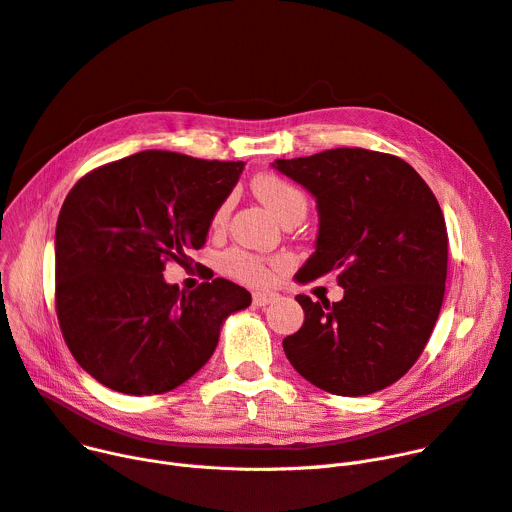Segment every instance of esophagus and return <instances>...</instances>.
Instances as JSON below:
<instances>
[{
    "label": "esophagus",
    "instance_id": "34e87169",
    "mask_svg": "<svg viewBox=\"0 0 512 512\" xmlns=\"http://www.w3.org/2000/svg\"><path fill=\"white\" fill-rule=\"evenodd\" d=\"M276 300H278V294H274V292H255L253 294V304L255 306H267V304L276 302Z\"/></svg>",
    "mask_w": 512,
    "mask_h": 512
}]
</instances>
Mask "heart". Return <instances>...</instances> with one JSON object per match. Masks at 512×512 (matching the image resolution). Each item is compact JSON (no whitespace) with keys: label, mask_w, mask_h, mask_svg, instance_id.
<instances>
[{"label":"heart","mask_w":512,"mask_h":512,"mask_svg":"<svg viewBox=\"0 0 512 512\" xmlns=\"http://www.w3.org/2000/svg\"><path fill=\"white\" fill-rule=\"evenodd\" d=\"M255 195L265 203L267 210L274 214L282 224L298 218L302 220L306 214V208H309V201H306V195L288 179L274 175V173H261L253 179L251 183ZM228 214V203L218 210L216 214V224H220ZM284 261H265L261 257H255L247 251L241 249H232L224 253L222 257V269L226 274L238 282H245L249 286H265L274 278V271L282 269Z\"/></svg>","instance_id":"heart-1"}]
</instances>
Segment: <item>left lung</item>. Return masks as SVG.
Instances as JSON below:
<instances>
[{"label":"left lung","mask_w":512,"mask_h":512,"mask_svg":"<svg viewBox=\"0 0 512 512\" xmlns=\"http://www.w3.org/2000/svg\"><path fill=\"white\" fill-rule=\"evenodd\" d=\"M274 166L319 210L317 251L296 274H333L344 298L298 294L302 327L284 339L300 377L346 397L381 391L424 352L445 298L449 236L438 201L405 160L335 148Z\"/></svg>","instance_id":"1"}]
</instances>
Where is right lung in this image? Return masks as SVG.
Instances as JSON below:
<instances>
[{
  "label": "right lung",
  "mask_w": 512,
  "mask_h": 512,
  "mask_svg": "<svg viewBox=\"0 0 512 512\" xmlns=\"http://www.w3.org/2000/svg\"><path fill=\"white\" fill-rule=\"evenodd\" d=\"M245 162L146 150L84 175L55 228V309L67 348L105 387L158 395L210 360L224 319L251 294L230 280L191 292L162 271L189 265Z\"/></svg>",
  "instance_id": "right-lung-1"
}]
</instances>
